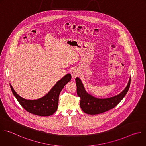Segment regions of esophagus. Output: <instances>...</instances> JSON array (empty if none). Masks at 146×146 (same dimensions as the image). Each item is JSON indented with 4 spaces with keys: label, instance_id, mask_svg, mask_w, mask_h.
I'll return each instance as SVG.
<instances>
[{
    "label": "esophagus",
    "instance_id": "1",
    "mask_svg": "<svg viewBox=\"0 0 146 146\" xmlns=\"http://www.w3.org/2000/svg\"><path fill=\"white\" fill-rule=\"evenodd\" d=\"M80 74V70L77 68H73L71 70V75L73 78L77 77Z\"/></svg>",
    "mask_w": 146,
    "mask_h": 146
}]
</instances>
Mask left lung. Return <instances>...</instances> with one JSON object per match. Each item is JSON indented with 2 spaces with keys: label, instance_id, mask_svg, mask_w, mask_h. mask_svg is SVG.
<instances>
[{
  "label": "left lung",
  "instance_id": "obj_1",
  "mask_svg": "<svg viewBox=\"0 0 146 146\" xmlns=\"http://www.w3.org/2000/svg\"><path fill=\"white\" fill-rule=\"evenodd\" d=\"M130 83L131 77L127 85L120 93L111 98L100 99L87 93L81 79L79 77H76L77 94L81 99L80 104L81 110L88 115H97L113 108L124 98L129 88Z\"/></svg>",
  "mask_w": 146,
  "mask_h": 146
}]
</instances>
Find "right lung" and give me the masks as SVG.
<instances>
[{
    "mask_svg": "<svg viewBox=\"0 0 146 146\" xmlns=\"http://www.w3.org/2000/svg\"><path fill=\"white\" fill-rule=\"evenodd\" d=\"M71 74L68 73L60 79L46 95L35 100H27L21 97L10 84L13 93L22 107L28 112L40 116H48L54 114L58 104L59 95L64 86L70 81Z\"/></svg>",
    "mask_w": 146,
    "mask_h": 146,
    "instance_id": "1",
    "label": "right lung"
}]
</instances>
